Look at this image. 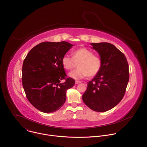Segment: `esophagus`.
<instances>
[{"label": "esophagus", "instance_id": "esophagus-1", "mask_svg": "<svg viewBox=\"0 0 147 147\" xmlns=\"http://www.w3.org/2000/svg\"><path fill=\"white\" fill-rule=\"evenodd\" d=\"M81 81H75V84H79V83H81Z\"/></svg>", "mask_w": 147, "mask_h": 147}]
</instances>
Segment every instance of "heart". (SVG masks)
<instances>
[{
	"mask_svg": "<svg viewBox=\"0 0 147 147\" xmlns=\"http://www.w3.org/2000/svg\"><path fill=\"white\" fill-rule=\"evenodd\" d=\"M62 65L67 70L75 68L78 64V69L69 73V76L74 80H81L87 76H95L99 71L102 61L99 57L84 48L78 49L73 53V57L65 55L62 58Z\"/></svg>",
	"mask_w": 147,
	"mask_h": 147,
	"instance_id": "b5f03b06",
	"label": "heart"
}]
</instances>
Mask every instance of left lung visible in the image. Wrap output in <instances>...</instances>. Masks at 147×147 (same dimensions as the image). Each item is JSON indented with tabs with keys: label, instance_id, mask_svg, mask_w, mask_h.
<instances>
[{
	"label": "left lung",
	"instance_id": "obj_1",
	"mask_svg": "<svg viewBox=\"0 0 147 147\" xmlns=\"http://www.w3.org/2000/svg\"><path fill=\"white\" fill-rule=\"evenodd\" d=\"M91 45L99 53L102 65L98 73L88 82L82 99L92 111L103 112L113 108L123 98L129 80V65L115 45L108 42Z\"/></svg>",
	"mask_w": 147,
	"mask_h": 147
}]
</instances>
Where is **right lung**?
<instances>
[{"label": "right lung", "instance_id": "obj_1", "mask_svg": "<svg viewBox=\"0 0 147 147\" xmlns=\"http://www.w3.org/2000/svg\"><path fill=\"white\" fill-rule=\"evenodd\" d=\"M73 45L62 41L44 42L27 54L22 67V83L29 102L42 112L59 110L66 100V91L75 81L66 78L62 58ZM65 79L61 83L60 81Z\"/></svg>", "mask_w": 147, "mask_h": 147}]
</instances>
